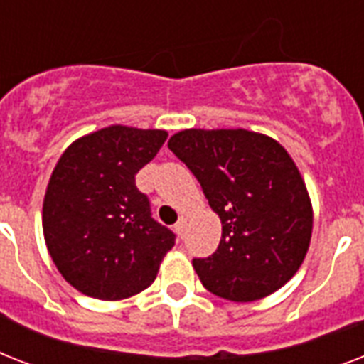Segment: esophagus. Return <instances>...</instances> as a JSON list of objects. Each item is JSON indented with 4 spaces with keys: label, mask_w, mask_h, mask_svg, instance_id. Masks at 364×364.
<instances>
[{
    "label": "esophagus",
    "mask_w": 364,
    "mask_h": 364,
    "mask_svg": "<svg viewBox=\"0 0 364 364\" xmlns=\"http://www.w3.org/2000/svg\"><path fill=\"white\" fill-rule=\"evenodd\" d=\"M176 232L179 234V236H183V234H185V228H187V219H185V217H181V219H179V221L176 223Z\"/></svg>",
    "instance_id": "esophagus-1"
}]
</instances>
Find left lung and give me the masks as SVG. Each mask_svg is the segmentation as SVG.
Instances as JSON below:
<instances>
[{
	"label": "left lung",
	"mask_w": 364,
	"mask_h": 364,
	"mask_svg": "<svg viewBox=\"0 0 364 364\" xmlns=\"http://www.w3.org/2000/svg\"><path fill=\"white\" fill-rule=\"evenodd\" d=\"M168 147L198 179L223 225L215 253L193 260L202 285L232 302L276 293L302 264L314 227L304 179L287 151L243 128H188Z\"/></svg>",
	"instance_id": "8db88e82"
}]
</instances>
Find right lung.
Returning a JSON list of instances; mask_svg holds the SVG:
<instances>
[{
	"instance_id": "1",
	"label": "right lung",
	"mask_w": 364,
	"mask_h": 364,
	"mask_svg": "<svg viewBox=\"0 0 364 364\" xmlns=\"http://www.w3.org/2000/svg\"><path fill=\"white\" fill-rule=\"evenodd\" d=\"M166 130L113 124L82 136L60 156L43 200L50 259L87 296L122 300L154 282L176 234L151 217L136 173L166 141Z\"/></svg>"
}]
</instances>
